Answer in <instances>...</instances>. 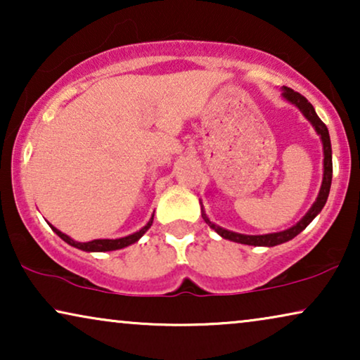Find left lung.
Instances as JSON below:
<instances>
[{
    "instance_id": "8db88e82",
    "label": "left lung",
    "mask_w": 360,
    "mask_h": 360,
    "mask_svg": "<svg viewBox=\"0 0 360 360\" xmlns=\"http://www.w3.org/2000/svg\"><path fill=\"white\" fill-rule=\"evenodd\" d=\"M283 96H285V100H288L290 103H293L295 106L300 108V111L303 112L304 117H307V120L311 122V124L314 126V129H316L318 134L321 136L323 150H324V175H323L321 190H319V195H318L316 201H314L311 208H309L308 213L303 216V219L300 221V223H297V224L293 226V228H290L287 231H280V233H274V234L245 236V234L233 233V231L223 229V228H219V226H216L214 223H211V221L208 219V216L205 214V211H201V216H203L205 223L208 224L210 228H213L219 236H223L224 239L234 240V243H240V244H248V245H267V248H272V245L287 243V240L293 239L295 236H298L300 233H302V231L307 228V226L311 223L314 218H316V214L323 210V206L326 205V200H328V195H329V188H331V180H333L331 139H329L328 127L318 117L316 111H314V108H313L311 103H309L303 95H300L298 91H293L292 88L283 86Z\"/></svg>"
}]
</instances>
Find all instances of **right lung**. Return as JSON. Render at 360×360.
<instances>
[{
  "label": "right lung",
  "instance_id": "obj_1",
  "mask_svg": "<svg viewBox=\"0 0 360 360\" xmlns=\"http://www.w3.org/2000/svg\"><path fill=\"white\" fill-rule=\"evenodd\" d=\"M152 221H154V216H152L149 223H147L141 231H137V233L131 234V236H126V238H121V239H95V240H90V243H77V240L70 239L67 234L60 233V231H58V229H56V228H52V229H53V233L58 236V238L65 240L67 244L73 245V248L86 250V252H106V250L122 249V248H126V245L134 244L136 240H139V238H142V234H144L146 231L150 228Z\"/></svg>",
  "mask_w": 360,
  "mask_h": 360
}]
</instances>
